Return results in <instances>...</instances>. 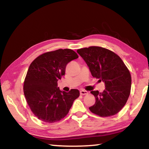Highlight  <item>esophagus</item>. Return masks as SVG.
I'll return each instance as SVG.
<instances>
[{
    "mask_svg": "<svg viewBox=\"0 0 149 149\" xmlns=\"http://www.w3.org/2000/svg\"><path fill=\"white\" fill-rule=\"evenodd\" d=\"M80 94L81 95H85L88 94V92L87 91H84V90H81L80 91Z\"/></svg>",
    "mask_w": 149,
    "mask_h": 149,
    "instance_id": "1",
    "label": "esophagus"
}]
</instances>
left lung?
<instances>
[{"instance_id": "1", "label": "left lung", "mask_w": 149, "mask_h": 149, "mask_svg": "<svg viewBox=\"0 0 149 149\" xmlns=\"http://www.w3.org/2000/svg\"><path fill=\"white\" fill-rule=\"evenodd\" d=\"M86 62L93 77L104 83L102 93L92 91L96 102L91 112L101 117L116 114L129 98L132 85L131 74L122 60L111 50L100 47H90L77 50Z\"/></svg>"}]
</instances>
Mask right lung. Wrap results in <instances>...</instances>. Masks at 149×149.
<instances>
[{"instance_id":"add662e5","label":"right lung","mask_w":149,"mask_h":149,"mask_svg":"<svg viewBox=\"0 0 149 149\" xmlns=\"http://www.w3.org/2000/svg\"><path fill=\"white\" fill-rule=\"evenodd\" d=\"M77 58L73 50L58 49L40 55L30 64L24 92L30 109L40 120L54 123L62 120L79 97L77 89L62 91L57 83L64 75L68 63Z\"/></svg>"}]
</instances>
